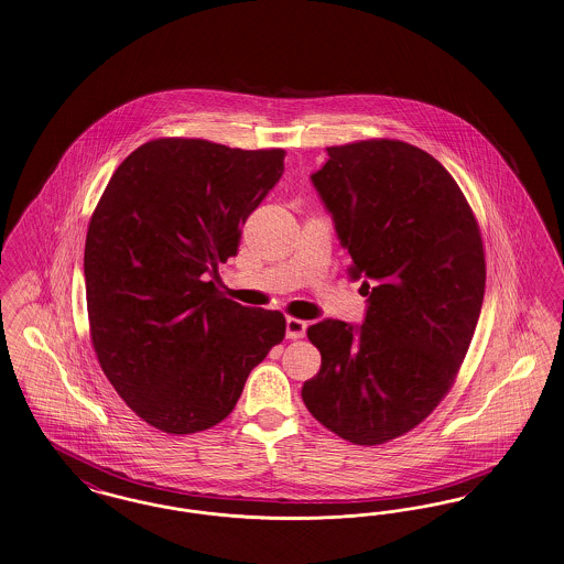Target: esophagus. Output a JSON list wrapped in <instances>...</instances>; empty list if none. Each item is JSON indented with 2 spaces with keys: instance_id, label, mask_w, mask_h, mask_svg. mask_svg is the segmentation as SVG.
Returning a JSON list of instances; mask_svg holds the SVG:
<instances>
[{
  "instance_id": "obj_1",
  "label": "esophagus",
  "mask_w": 564,
  "mask_h": 564,
  "mask_svg": "<svg viewBox=\"0 0 564 564\" xmlns=\"http://www.w3.org/2000/svg\"><path fill=\"white\" fill-rule=\"evenodd\" d=\"M305 328H307V323L293 318V316L286 318V337L289 339H301L305 335Z\"/></svg>"
}]
</instances>
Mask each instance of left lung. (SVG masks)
I'll return each instance as SVG.
<instances>
[{
  "instance_id": "obj_1",
  "label": "left lung",
  "mask_w": 564,
  "mask_h": 564,
  "mask_svg": "<svg viewBox=\"0 0 564 564\" xmlns=\"http://www.w3.org/2000/svg\"><path fill=\"white\" fill-rule=\"evenodd\" d=\"M312 182L369 296L360 326L307 328L321 371L310 414L356 445L386 444L431 414L474 339L486 259L474 209L429 152L399 140L328 147Z\"/></svg>"
}]
</instances>
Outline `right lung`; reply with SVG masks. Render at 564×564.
<instances>
[{
  "instance_id": "obj_1",
  "label": "right lung",
  "mask_w": 564,
  "mask_h": 564,
  "mask_svg": "<svg viewBox=\"0 0 564 564\" xmlns=\"http://www.w3.org/2000/svg\"><path fill=\"white\" fill-rule=\"evenodd\" d=\"M284 150L159 138L133 150L85 243L90 341L120 399L170 435L234 412L250 371L284 339L282 312L246 307L208 273L284 172Z\"/></svg>"
}]
</instances>
